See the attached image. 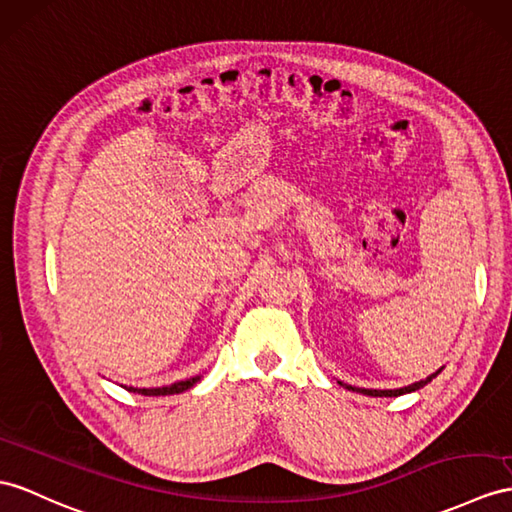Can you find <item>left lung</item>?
<instances>
[{
    "label": "left lung",
    "instance_id": "1",
    "mask_svg": "<svg viewBox=\"0 0 512 512\" xmlns=\"http://www.w3.org/2000/svg\"><path fill=\"white\" fill-rule=\"evenodd\" d=\"M441 373V369L436 371V373H432V376H428L426 380H419V382H415V384H410V386H404V389H391V391H378V389H356V386H352V384H343L345 389H352V391H356V393H363V395H371V397H397V395H404V393H413V391H419V389H423V386H426L428 382H432V378H436Z\"/></svg>",
    "mask_w": 512,
    "mask_h": 512
}]
</instances>
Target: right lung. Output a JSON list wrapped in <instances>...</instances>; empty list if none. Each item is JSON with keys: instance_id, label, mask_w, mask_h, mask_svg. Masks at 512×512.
Segmentation results:
<instances>
[{"instance_id": "obj_1", "label": "right lung", "mask_w": 512, "mask_h": 512, "mask_svg": "<svg viewBox=\"0 0 512 512\" xmlns=\"http://www.w3.org/2000/svg\"><path fill=\"white\" fill-rule=\"evenodd\" d=\"M199 380H202V376H195V378H189V380L173 382L171 386H158V389H134V386H130L128 391L139 393V395H149V397H154V395H173V393H182V391H186V389H191V386H193L195 382H199Z\"/></svg>"}]
</instances>
